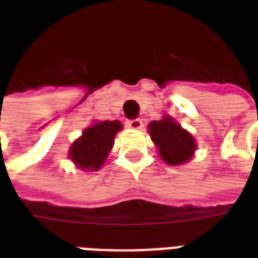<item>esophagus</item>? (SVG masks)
Returning <instances> with one entry per match:
<instances>
[{"mask_svg": "<svg viewBox=\"0 0 258 258\" xmlns=\"http://www.w3.org/2000/svg\"><path fill=\"white\" fill-rule=\"evenodd\" d=\"M142 125H144V123H142V120H140V118H135V120H128V121H127V127H128V128L140 130V128H142Z\"/></svg>", "mask_w": 258, "mask_h": 258, "instance_id": "1", "label": "esophagus"}]
</instances>
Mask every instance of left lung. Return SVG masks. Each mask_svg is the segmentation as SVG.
<instances>
[{
  "instance_id": "obj_1",
  "label": "left lung",
  "mask_w": 258,
  "mask_h": 258,
  "mask_svg": "<svg viewBox=\"0 0 258 258\" xmlns=\"http://www.w3.org/2000/svg\"><path fill=\"white\" fill-rule=\"evenodd\" d=\"M148 128L163 162L170 166H179L192 159L196 151L194 137L173 117L164 116L162 120L151 121Z\"/></svg>"
}]
</instances>
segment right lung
Masks as SVG:
<instances>
[{"label":"right lung","instance_id":"right-lung-1","mask_svg":"<svg viewBox=\"0 0 258 258\" xmlns=\"http://www.w3.org/2000/svg\"><path fill=\"white\" fill-rule=\"evenodd\" d=\"M123 124L117 120L98 121L84 130L69 149L70 160L83 171H96L102 167L114 144V137Z\"/></svg>","mask_w":258,"mask_h":258}]
</instances>
